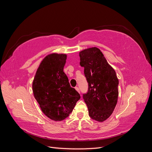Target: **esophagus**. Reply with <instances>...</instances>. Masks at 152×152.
Masks as SVG:
<instances>
[{
	"mask_svg": "<svg viewBox=\"0 0 152 152\" xmlns=\"http://www.w3.org/2000/svg\"><path fill=\"white\" fill-rule=\"evenodd\" d=\"M75 89V90H76V91H77V92H78V93H80V91H79V87H76Z\"/></svg>",
	"mask_w": 152,
	"mask_h": 152,
	"instance_id": "esophagus-1",
	"label": "esophagus"
}]
</instances>
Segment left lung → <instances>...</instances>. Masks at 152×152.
I'll list each match as a JSON object with an SVG mask.
<instances>
[{
    "label": "left lung",
    "mask_w": 152,
    "mask_h": 152,
    "mask_svg": "<svg viewBox=\"0 0 152 152\" xmlns=\"http://www.w3.org/2000/svg\"><path fill=\"white\" fill-rule=\"evenodd\" d=\"M80 65L89 84L83 98L88 108L89 117L99 122L108 118L117 103L118 79L116 72L98 48L93 47L79 53Z\"/></svg>",
    "instance_id": "1"
}]
</instances>
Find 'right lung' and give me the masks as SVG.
Listing matches in <instances>:
<instances>
[{
    "label": "right lung",
    "instance_id": "obj_1",
    "mask_svg": "<svg viewBox=\"0 0 152 152\" xmlns=\"http://www.w3.org/2000/svg\"><path fill=\"white\" fill-rule=\"evenodd\" d=\"M66 58V54L47 55L40 62L32 82L34 97L41 110L54 121L68 117L80 98L63 72Z\"/></svg>",
    "mask_w": 152,
    "mask_h": 152
}]
</instances>
